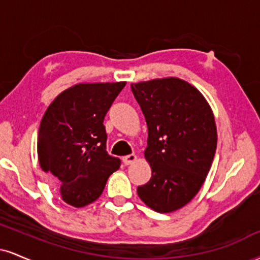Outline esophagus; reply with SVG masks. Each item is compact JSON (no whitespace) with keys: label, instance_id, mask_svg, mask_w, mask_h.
<instances>
[{"label":"esophagus","instance_id":"1","mask_svg":"<svg viewBox=\"0 0 260 260\" xmlns=\"http://www.w3.org/2000/svg\"><path fill=\"white\" fill-rule=\"evenodd\" d=\"M123 164L124 165H131V164L136 162L137 161V155L134 154H131V155H127V156H123Z\"/></svg>","mask_w":260,"mask_h":260}]
</instances>
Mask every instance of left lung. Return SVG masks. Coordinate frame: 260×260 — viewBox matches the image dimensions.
Segmentation results:
<instances>
[{
  "label": "left lung",
  "instance_id": "left-lung-1",
  "mask_svg": "<svg viewBox=\"0 0 260 260\" xmlns=\"http://www.w3.org/2000/svg\"><path fill=\"white\" fill-rule=\"evenodd\" d=\"M148 126L144 156L151 178L137 189L157 213L188 204L207 178L216 151L213 110L196 86L168 77L131 84Z\"/></svg>",
  "mask_w": 260,
  "mask_h": 260
}]
</instances>
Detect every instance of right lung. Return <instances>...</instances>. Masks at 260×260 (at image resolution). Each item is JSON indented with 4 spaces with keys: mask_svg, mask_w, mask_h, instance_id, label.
<instances>
[{
    "mask_svg": "<svg viewBox=\"0 0 260 260\" xmlns=\"http://www.w3.org/2000/svg\"><path fill=\"white\" fill-rule=\"evenodd\" d=\"M126 82L79 83L55 98L44 113L38 157L44 172L61 182L62 201L83 208L96 201L118 157L106 151L104 118Z\"/></svg>",
    "mask_w": 260,
    "mask_h": 260,
    "instance_id": "add662e5",
    "label": "right lung"
}]
</instances>
